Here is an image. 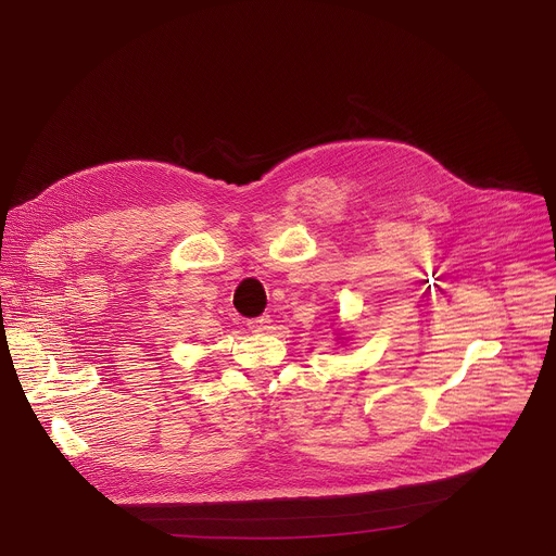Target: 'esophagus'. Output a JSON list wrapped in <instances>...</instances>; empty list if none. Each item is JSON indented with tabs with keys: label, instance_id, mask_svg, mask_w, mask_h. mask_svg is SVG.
<instances>
[{
	"label": "esophagus",
	"instance_id": "1",
	"mask_svg": "<svg viewBox=\"0 0 556 556\" xmlns=\"http://www.w3.org/2000/svg\"><path fill=\"white\" fill-rule=\"evenodd\" d=\"M247 326L253 330V332H266L270 328V316L264 314V316H257V319H249Z\"/></svg>",
	"mask_w": 556,
	"mask_h": 556
}]
</instances>
